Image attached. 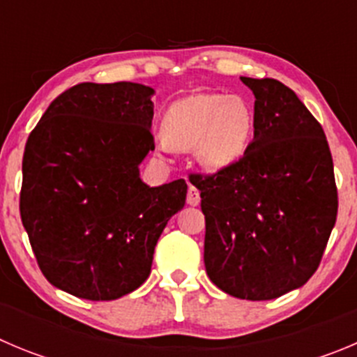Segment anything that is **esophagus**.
I'll use <instances>...</instances> for the list:
<instances>
[{"mask_svg": "<svg viewBox=\"0 0 357 357\" xmlns=\"http://www.w3.org/2000/svg\"><path fill=\"white\" fill-rule=\"evenodd\" d=\"M186 202L190 206H197L201 202V195H199V190L194 185L188 186V194H186Z\"/></svg>", "mask_w": 357, "mask_h": 357, "instance_id": "1", "label": "esophagus"}]
</instances>
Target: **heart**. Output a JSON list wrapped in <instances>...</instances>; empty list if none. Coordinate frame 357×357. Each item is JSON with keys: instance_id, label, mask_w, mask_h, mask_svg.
I'll use <instances>...</instances> for the list:
<instances>
[{"instance_id": "heart-1", "label": "heart", "mask_w": 357, "mask_h": 357, "mask_svg": "<svg viewBox=\"0 0 357 357\" xmlns=\"http://www.w3.org/2000/svg\"><path fill=\"white\" fill-rule=\"evenodd\" d=\"M254 126L252 109L241 96L195 93L176 100L163 116L162 149L190 151L202 167L224 171L245 155Z\"/></svg>"}]
</instances>
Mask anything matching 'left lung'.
<instances>
[{
	"label": "left lung",
	"instance_id": "left-lung-1",
	"mask_svg": "<svg viewBox=\"0 0 357 357\" xmlns=\"http://www.w3.org/2000/svg\"><path fill=\"white\" fill-rule=\"evenodd\" d=\"M255 96L254 141L241 160L190 174L206 218L204 264L218 289L266 301L317 271L338 213L321 123L276 79L241 77Z\"/></svg>",
	"mask_w": 357,
	"mask_h": 357
}]
</instances>
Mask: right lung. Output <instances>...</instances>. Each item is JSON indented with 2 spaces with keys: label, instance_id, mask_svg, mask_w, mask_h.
<instances>
[{
  "label": "right lung",
  "instance_id": "1",
  "mask_svg": "<svg viewBox=\"0 0 357 357\" xmlns=\"http://www.w3.org/2000/svg\"><path fill=\"white\" fill-rule=\"evenodd\" d=\"M151 95L137 82H81L29 133L21 220L40 271L68 294L109 301L141 287L185 206V179L149 188L139 178L155 149Z\"/></svg>",
  "mask_w": 357,
  "mask_h": 357
}]
</instances>
